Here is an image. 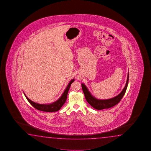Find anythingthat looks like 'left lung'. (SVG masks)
I'll return each instance as SVG.
<instances>
[{
	"label": "left lung",
	"instance_id": "1",
	"mask_svg": "<svg viewBox=\"0 0 151 151\" xmlns=\"http://www.w3.org/2000/svg\"><path fill=\"white\" fill-rule=\"evenodd\" d=\"M128 79H129V72L128 73L127 79L125 86L122 91V92L115 97L110 98L109 99L101 100L96 99L91 94V93L88 90L87 87L83 83H82L81 86H82V90L84 93L86 99L87 100V102H88L92 107L94 108L95 109L97 110H102L104 109H107V108L112 107L115 105H117L118 103L120 102V100L125 95L127 88V86H128Z\"/></svg>",
	"mask_w": 151,
	"mask_h": 151
}]
</instances>
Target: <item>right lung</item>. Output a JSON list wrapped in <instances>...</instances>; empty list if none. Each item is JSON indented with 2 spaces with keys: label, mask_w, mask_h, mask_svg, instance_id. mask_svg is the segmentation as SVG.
<instances>
[{
  "label": "right lung",
  "mask_w": 151,
  "mask_h": 151,
  "mask_svg": "<svg viewBox=\"0 0 151 151\" xmlns=\"http://www.w3.org/2000/svg\"><path fill=\"white\" fill-rule=\"evenodd\" d=\"M74 79L71 80L70 82H69L65 90H64L63 93L61 97L59 98V99L56 101L55 102H53L49 104H40L36 102H34L29 99L26 96L25 93L24 94L25 95L26 99H27L28 102L31 104V105L33 106L34 107L36 108V109L40 111H45V112H55L61 109L62 106L64 105V103L66 101L67 98V95L69 91V89L72 83L74 82Z\"/></svg>",
  "instance_id": "obj_1"
}]
</instances>
